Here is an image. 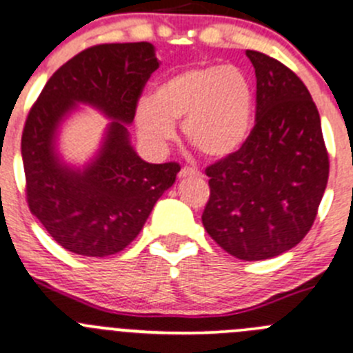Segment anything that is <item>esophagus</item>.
Returning a JSON list of instances; mask_svg holds the SVG:
<instances>
[{
    "label": "esophagus",
    "mask_w": 353,
    "mask_h": 353,
    "mask_svg": "<svg viewBox=\"0 0 353 353\" xmlns=\"http://www.w3.org/2000/svg\"><path fill=\"white\" fill-rule=\"evenodd\" d=\"M189 174H199V171L196 170V168H190V166H183L182 170H180L179 176L180 179H183V176H189Z\"/></svg>",
    "instance_id": "34e87169"
}]
</instances>
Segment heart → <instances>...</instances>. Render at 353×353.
<instances>
[{
    "label": "heart",
    "mask_w": 353,
    "mask_h": 353,
    "mask_svg": "<svg viewBox=\"0 0 353 353\" xmlns=\"http://www.w3.org/2000/svg\"><path fill=\"white\" fill-rule=\"evenodd\" d=\"M253 107V86L239 67H190L159 83L152 100L137 105V130L147 145L161 149L182 121L185 140L201 156L223 159L250 137Z\"/></svg>",
    "instance_id": "1"
}]
</instances>
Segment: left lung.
<instances>
[{
	"mask_svg": "<svg viewBox=\"0 0 353 353\" xmlns=\"http://www.w3.org/2000/svg\"><path fill=\"white\" fill-rule=\"evenodd\" d=\"M256 74V116L244 145L206 168L203 225L239 260L274 258L296 246L317 216L330 176L321 117L296 74L248 50Z\"/></svg>",
	"mask_w": 353,
	"mask_h": 353,
	"instance_id": "left-lung-1",
	"label": "left lung"
}]
</instances>
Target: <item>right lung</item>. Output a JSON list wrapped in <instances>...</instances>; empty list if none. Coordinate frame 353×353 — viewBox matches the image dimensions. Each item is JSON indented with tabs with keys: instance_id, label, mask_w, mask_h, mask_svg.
<instances>
[{
	"instance_id": "1",
	"label": "right lung",
	"mask_w": 353,
	"mask_h": 353,
	"mask_svg": "<svg viewBox=\"0 0 353 353\" xmlns=\"http://www.w3.org/2000/svg\"><path fill=\"white\" fill-rule=\"evenodd\" d=\"M157 67L147 41L95 45L57 69L32 103L22 132L26 197L63 250L100 258L119 253L173 185L180 164L140 159L126 130ZM76 101L114 119L101 154L83 172L60 163L52 147L56 126Z\"/></svg>"
}]
</instances>
